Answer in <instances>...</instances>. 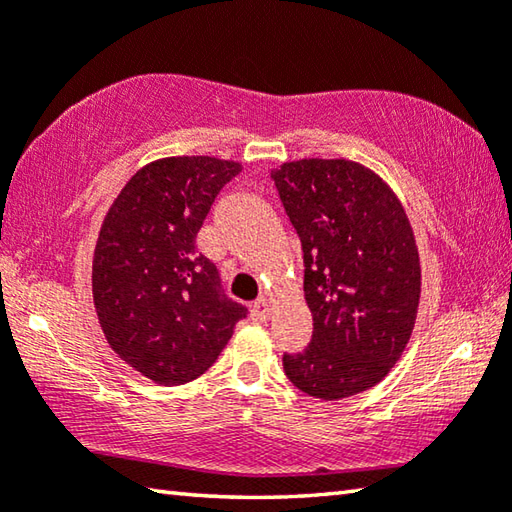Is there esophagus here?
Instances as JSON below:
<instances>
[{
	"label": "esophagus",
	"instance_id": "1",
	"mask_svg": "<svg viewBox=\"0 0 512 512\" xmlns=\"http://www.w3.org/2000/svg\"><path fill=\"white\" fill-rule=\"evenodd\" d=\"M250 314H253V318L259 320V323H266V320L271 318V305H268L266 300H257L253 309H250Z\"/></svg>",
	"mask_w": 512,
	"mask_h": 512
}]
</instances>
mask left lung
Listing matches in <instances>:
<instances>
[{
	"mask_svg": "<svg viewBox=\"0 0 512 512\" xmlns=\"http://www.w3.org/2000/svg\"><path fill=\"white\" fill-rule=\"evenodd\" d=\"M305 253L314 334L284 354L302 393L345 400L384 379L418 316L422 271L409 216L379 176L354 160L305 158L271 171Z\"/></svg>",
	"mask_w": 512,
	"mask_h": 512,
	"instance_id": "1",
	"label": "left lung"
}]
</instances>
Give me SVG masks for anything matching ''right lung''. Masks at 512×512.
I'll return each mask as SVG.
<instances>
[{"label": "right lung", "instance_id": "right-lung-1", "mask_svg": "<svg viewBox=\"0 0 512 512\" xmlns=\"http://www.w3.org/2000/svg\"><path fill=\"white\" fill-rule=\"evenodd\" d=\"M244 169L212 155L144 164L112 201L92 257V298L110 350L160 386L212 366L246 318L219 293L216 266L196 253L216 194Z\"/></svg>", "mask_w": 512, "mask_h": 512}]
</instances>
